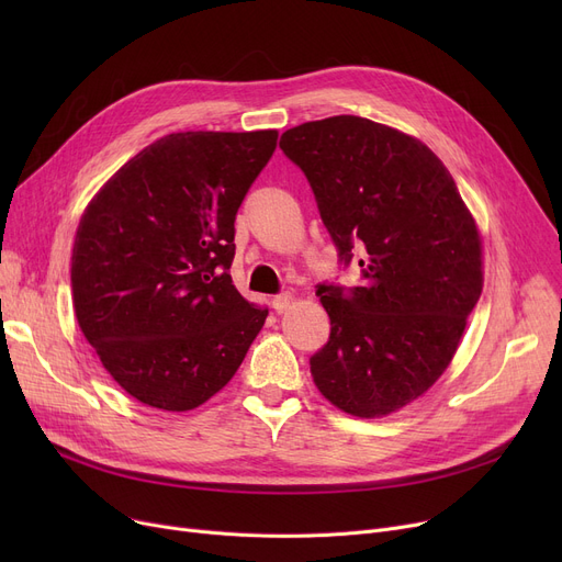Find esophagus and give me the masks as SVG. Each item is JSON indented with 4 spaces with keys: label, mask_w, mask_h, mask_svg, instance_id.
<instances>
[{
    "label": "esophagus",
    "mask_w": 562,
    "mask_h": 562,
    "mask_svg": "<svg viewBox=\"0 0 562 562\" xmlns=\"http://www.w3.org/2000/svg\"><path fill=\"white\" fill-rule=\"evenodd\" d=\"M273 310L278 312V314H282V312H286L289 307H291V303H293V299L289 296V293H278V296H273Z\"/></svg>",
    "instance_id": "obj_1"
}]
</instances>
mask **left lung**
Here are the masks:
<instances>
[{"mask_svg":"<svg viewBox=\"0 0 562 562\" xmlns=\"http://www.w3.org/2000/svg\"><path fill=\"white\" fill-rule=\"evenodd\" d=\"M280 150L360 286L318 284L330 339L310 358L318 392L356 417H382L445 373L483 291L481 236L430 147L358 115L286 130Z\"/></svg>","mask_w":562,"mask_h":562,"instance_id":"left-lung-1","label":"left lung"}]
</instances>
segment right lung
I'll return each instance as SVG.
<instances>
[{
    "mask_svg": "<svg viewBox=\"0 0 562 562\" xmlns=\"http://www.w3.org/2000/svg\"><path fill=\"white\" fill-rule=\"evenodd\" d=\"M276 130L180 132L147 145L86 206L72 248L79 328L145 405L187 412L223 390L269 307L232 284L236 212Z\"/></svg>",
    "mask_w": 562,
    "mask_h": 562,
    "instance_id": "obj_1",
    "label": "right lung"
}]
</instances>
